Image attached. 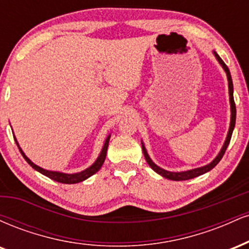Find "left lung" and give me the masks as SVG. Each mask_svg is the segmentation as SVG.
Here are the masks:
<instances>
[{
  "label": "left lung",
  "instance_id": "8db88e82",
  "mask_svg": "<svg viewBox=\"0 0 249 249\" xmlns=\"http://www.w3.org/2000/svg\"><path fill=\"white\" fill-rule=\"evenodd\" d=\"M213 55L215 56L216 61L219 62L220 65H221L222 69L225 70L226 75H227V81H228V93H230V104H231V123H230V128H228L227 137H226V141L224 142V145H222V147H221V150H220V152L218 153V156H216L215 158H214L213 160L210 162V164L205 165V166H201V167L192 168V170L182 171V172H171V171L164 170V168L159 167L158 165L154 164V162L152 161V159H151L150 156H148L146 148H145V146H144V142H142V153H144V157H145V159H146L147 164L150 165V167L152 168L154 172L160 174L161 177H164V178H166V179L174 180V181H180V180L193 179V178H196V177L201 176V174H205V173L210 172V171L212 170L213 167H215L216 165H218V162L221 160V158H222V157H224V154H225V151L227 150L228 144H230L231 138H232V133H233L234 126H235V118H236V108H235V103H234V97H233V82H232V77H231L230 69H228L227 65L225 64L224 61H222V59L220 58L218 53H216L215 51H213Z\"/></svg>",
  "mask_w": 249,
  "mask_h": 249
}]
</instances>
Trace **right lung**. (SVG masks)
Here are the masks:
<instances>
[{"mask_svg":"<svg viewBox=\"0 0 249 249\" xmlns=\"http://www.w3.org/2000/svg\"><path fill=\"white\" fill-rule=\"evenodd\" d=\"M110 137H111V134H108V136L107 137V139H105L101 153H99L98 158L96 159V161L93 162L91 166H89L88 168H85V170H83V171H81V172H77V173H63V172H58V171H49V170H44V168L39 167L38 165L34 164V162L31 161L27 156H25V153L22 151V148L19 147L18 142H17L15 137H14V139H15L17 146H18V148H19V152L22 153V156H23L25 161H27L28 164H29L30 166L34 168V170H36L37 172L42 173L43 176L55 180V181H57V182H62V184H77V182L84 181L85 179L90 178L91 176H93V174L101 170L103 162H104V160H105V157H107V151Z\"/></svg>","mask_w":249,"mask_h":249,"instance_id":"right-lung-1","label":"right lung"}]
</instances>
